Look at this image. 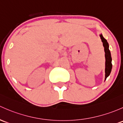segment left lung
I'll use <instances>...</instances> for the list:
<instances>
[{
	"instance_id": "1",
	"label": "left lung",
	"mask_w": 123,
	"mask_h": 123,
	"mask_svg": "<svg viewBox=\"0 0 123 123\" xmlns=\"http://www.w3.org/2000/svg\"><path fill=\"white\" fill-rule=\"evenodd\" d=\"M101 39V41L103 43V46L104 47V51L105 53V80L107 79V77L110 75V72L111 71L112 69V64H111V56L110 51L109 49H108V43L107 42V40L105 39L104 37H103L102 35H100Z\"/></svg>"
}]
</instances>
